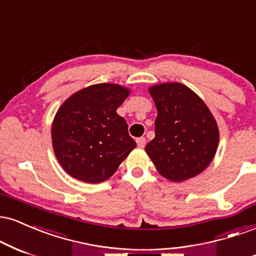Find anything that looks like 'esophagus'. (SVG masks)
<instances>
[{
  "label": "esophagus",
  "instance_id": "esophagus-1",
  "mask_svg": "<svg viewBox=\"0 0 256 256\" xmlns=\"http://www.w3.org/2000/svg\"><path fill=\"white\" fill-rule=\"evenodd\" d=\"M136 142H137V146H140V148H144L146 140V137H140V138H137Z\"/></svg>",
  "mask_w": 256,
  "mask_h": 256
}]
</instances>
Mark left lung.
<instances>
[{"label": "left lung", "instance_id": "1", "mask_svg": "<svg viewBox=\"0 0 256 256\" xmlns=\"http://www.w3.org/2000/svg\"><path fill=\"white\" fill-rule=\"evenodd\" d=\"M158 110L155 138L146 152L162 177L182 182L195 177L210 164L219 142L212 113L201 98L180 83L152 86Z\"/></svg>", "mask_w": 256, "mask_h": 256}]
</instances>
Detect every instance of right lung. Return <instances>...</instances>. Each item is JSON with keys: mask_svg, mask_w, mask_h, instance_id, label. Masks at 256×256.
Here are the masks:
<instances>
[{"mask_svg": "<svg viewBox=\"0 0 256 256\" xmlns=\"http://www.w3.org/2000/svg\"><path fill=\"white\" fill-rule=\"evenodd\" d=\"M128 96L120 85L96 84L73 94L58 108L52 126V148L70 176L101 183L136 146L126 120L116 113Z\"/></svg>", "mask_w": 256, "mask_h": 256, "instance_id": "1", "label": "right lung"}]
</instances>
